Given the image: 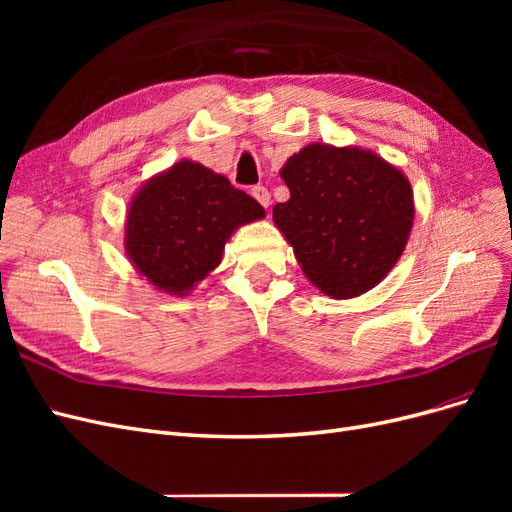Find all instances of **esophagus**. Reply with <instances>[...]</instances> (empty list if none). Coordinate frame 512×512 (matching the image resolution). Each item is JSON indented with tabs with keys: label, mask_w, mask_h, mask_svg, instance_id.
<instances>
[{
	"label": "esophagus",
	"mask_w": 512,
	"mask_h": 512,
	"mask_svg": "<svg viewBox=\"0 0 512 512\" xmlns=\"http://www.w3.org/2000/svg\"><path fill=\"white\" fill-rule=\"evenodd\" d=\"M252 196L258 200V203L262 205V207H269L271 205V194H269V190L267 188H262V185H256V188L252 190Z\"/></svg>",
	"instance_id": "1"
}]
</instances>
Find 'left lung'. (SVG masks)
I'll return each instance as SVG.
<instances>
[{"label": "left lung", "mask_w": 512, "mask_h": 512, "mask_svg": "<svg viewBox=\"0 0 512 512\" xmlns=\"http://www.w3.org/2000/svg\"><path fill=\"white\" fill-rule=\"evenodd\" d=\"M280 175L290 190L273 222L320 292L352 299L378 286L404 254L414 222L408 177L378 153L312 143Z\"/></svg>", "instance_id": "1"}]
</instances>
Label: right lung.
<instances>
[{
    "label": "right lung",
    "instance_id": "obj_1",
    "mask_svg": "<svg viewBox=\"0 0 512 512\" xmlns=\"http://www.w3.org/2000/svg\"><path fill=\"white\" fill-rule=\"evenodd\" d=\"M262 218L265 209L224 175L179 160L130 200L123 247L153 288L185 297L220 265L232 232Z\"/></svg>",
    "mask_w": 512,
    "mask_h": 512
}]
</instances>
